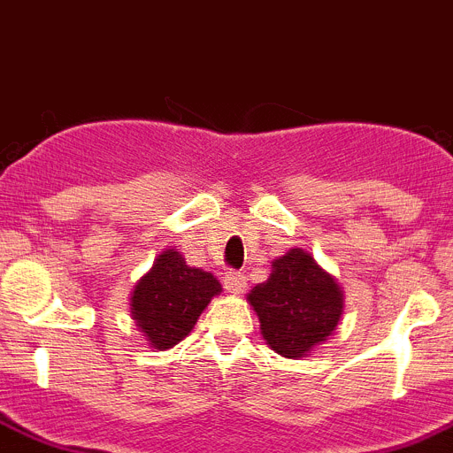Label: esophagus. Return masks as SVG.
<instances>
[{
  "label": "esophagus",
  "instance_id": "1",
  "mask_svg": "<svg viewBox=\"0 0 453 453\" xmlns=\"http://www.w3.org/2000/svg\"><path fill=\"white\" fill-rule=\"evenodd\" d=\"M226 288H227V293L241 295V293H243V290L248 288L246 277H243V274H241V273H236V270H232V273L226 274Z\"/></svg>",
  "mask_w": 453,
  "mask_h": 453
}]
</instances>
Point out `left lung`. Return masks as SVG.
I'll list each match as a JSON object with an SVG mask.
<instances>
[{"mask_svg":"<svg viewBox=\"0 0 453 453\" xmlns=\"http://www.w3.org/2000/svg\"><path fill=\"white\" fill-rule=\"evenodd\" d=\"M248 302L264 340L284 357L306 355L335 331L342 315L340 286L302 248L274 259L270 279L250 290Z\"/></svg>","mask_w":453,"mask_h":453,"instance_id":"left-lung-1","label":"left lung"}]
</instances>
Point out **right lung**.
<instances>
[{"label": "right lung", "instance_id": "1", "mask_svg": "<svg viewBox=\"0 0 453 453\" xmlns=\"http://www.w3.org/2000/svg\"><path fill=\"white\" fill-rule=\"evenodd\" d=\"M219 293L221 284L214 274L189 268L183 255L165 250L138 281L131 297V317L151 346L169 349L189 335L203 308Z\"/></svg>", "mask_w": 453, "mask_h": 453}]
</instances>
